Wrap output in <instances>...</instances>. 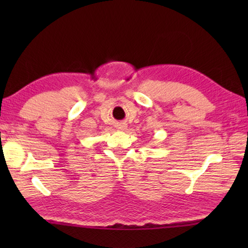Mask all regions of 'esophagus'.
Wrapping results in <instances>:
<instances>
[{
  "label": "esophagus",
  "instance_id": "esophagus-1",
  "mask_svg": "<svg viewBox=\"0 0 248 248\" xmlns=\"http://www.w3.org/2000/svg\"><path fill=\"white\" fill-rule=\"evenodd\" d=\"M121 128H123V129H124V128H125V125H124V124H123V125H121Z\"/></svg>",
  "mask_w": 248,
  "mask_h": 248
}]
</instances>
